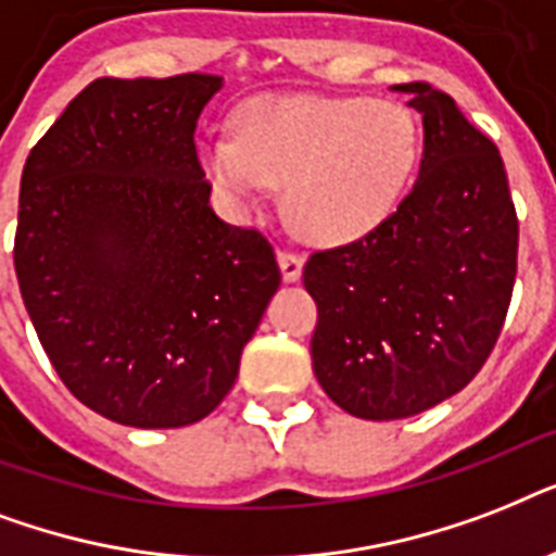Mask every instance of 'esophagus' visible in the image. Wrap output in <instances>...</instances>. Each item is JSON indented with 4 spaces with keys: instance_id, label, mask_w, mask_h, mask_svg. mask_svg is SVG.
I'll use <instances>...</instances> for the list:
<instances>
[{
    "instance_id": "obj_1",
    "label": "esophagus",
    "mask_w": 556,
    "mask_h": 556,
    "mask_svg": "<svg viewBox=\"0 0 556 556\" xmlns=\"http://www.w3.org/2000/svg\"><path fill=\"white\" fill-rule=\"evenodd\" d=\"M277 262H279V270H282V279H286V282H296V279L303 277V260H300L296 253L279 251Z\"/></svg>"
}]
</instances>
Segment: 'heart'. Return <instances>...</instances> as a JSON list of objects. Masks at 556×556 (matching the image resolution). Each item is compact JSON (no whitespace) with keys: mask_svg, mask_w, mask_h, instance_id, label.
Masks as SVG:
<instances>
[{"mask_svg":"<svg viewBox=\"0 0 556 556\" xmlns=\"http://www.w3.org/2000/svg\"><path fill=\"white\" fill-rule=\"evenodd\" d=\"M421 161V126L404 103L265 94L236 112V138L207 135L199 164L239 213L286 185V213L314 244H349L387 222Z\"/></svg>","mask_w":556,"mask_h":556,"instance_id":"1","label":"heart"}]
</instances>
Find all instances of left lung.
<instances>
[{"instance_id": "8db88e82", "label": "left lung", "mask_w": 556, "mask_h": 556, "mask_svg": "<svg viewBox=\"0 0 556 556\" xmlns=\"http://www.w3.org/2000/svg\"><path fill=\"white\" fill-rule=\"evenodd\" d=\"M395 89L424 117L413 190L378 230L303 268L317 303L314 375L366 421L409 418L465 389L496 346L517 279L519 225L500 150L444 91Z\"/></svg>"}]
</instances>
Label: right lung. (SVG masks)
Listing matches in <instances>:
<instances>
[{
	"instance_id": "obj_1",
	"label": "right lung",
	"mask_w": 556,
	"mask_h": 556,
	"mask_svg": "<svg viewBox=\"0 0 556 556\" xmlns=\"http://www.w3.org/2000/svg\"><path fill=\"white\" fill-rule=\"evenodd\" d=\"M222 86L100 77L22 169V303L72 395L124 427L213 413L279 288L274 248L210 207L192 135Z\"/></svg>"
}]
</instances>
